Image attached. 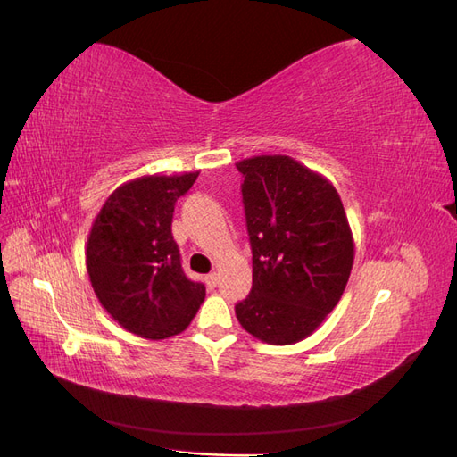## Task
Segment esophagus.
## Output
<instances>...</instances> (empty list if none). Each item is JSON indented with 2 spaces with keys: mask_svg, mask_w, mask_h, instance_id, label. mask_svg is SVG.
<instances>
[{
  "mask_svg": "<svg viewBox=\"0 0 457 457\" xmlns=\"http://www.w3.org/2000/svg\"><path fill=\"white\" fill-rule=\"evenodd\" d=\"M204 282H206L208 289H214V287L218 286V274H216V272H212V274H208V276L204 278Z\"/></svg>",
  "mask_w": 457,
  "mask_h": 457,
  "instance_id": "1",
  "label": "esophagus"
}]
</instances>
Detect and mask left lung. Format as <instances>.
<instances>
[{
    "label": "left lung",
    "instance_id": "1",
    "mask_svg": "<svg viewBox=\"0 0 457 457\" xmlns=\"http://www.w3.org/2000/svg\"><path fill=\"white\" fill-rule=\"evenodd\" d=\"M253 249V289L236 305L256 340H305L342 299L355 243L342 198L324 175L274 154L236 163Z\"/></svg>",
    "mask_w": 457,
    "mask_h": 457
}]
</instances>
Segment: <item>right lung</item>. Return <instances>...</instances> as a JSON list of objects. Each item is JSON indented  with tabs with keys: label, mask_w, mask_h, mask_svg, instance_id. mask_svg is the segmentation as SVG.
<instances>
[{
	"label": "right lung",
	"mask_w": 457,
	"mask_h": 457,
	"mask_svg": "<svg viewBox=\"0 0 457 457\" xmlns=\"http://www.w3.org/2000/svg\"><path fill=\"white\" fill-rule=\"evenodd\" d=\"M198 171L143 175L117 187L87 241V272L100 305L138 337L166 340L191 324L206 289L183 274L171 218Z\"/></svg>",
	"instance_id": "obj_1"
}]
</instances>
